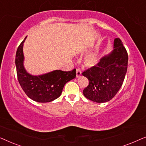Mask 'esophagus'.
<instances>
[{
    "instance_id": "esophagus-1",
    "label": "esophagus",
    "mask_w": 146,
    "mask_h": 146,
    "mask_svg": "<svg viewBox=\"0 0 146 146\" xmlns=\"http://www.w3.org/2000/svg\"><path fill=\"white\" fill-rule=\"evenodd\" d=\"M80 75H81L80 70L79 68H77L76 69V77L78 78V77L80 76Z\"/></svg>"
}]
</instances>
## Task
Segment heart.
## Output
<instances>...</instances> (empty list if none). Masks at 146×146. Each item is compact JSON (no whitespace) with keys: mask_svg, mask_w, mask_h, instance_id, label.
I'll return each mask as SVG.
<instances>
[{"mask_svg":"<svg viewBox=\"0 0 146 146\" xmlns=\"http://www.w3.org/2000/svg\"><path fill=\"white\" fill-rule=\"evenodd\" d=\"M98 61V58L96 52H95L89 54L84 58V64L88 67H92L97 64Z\"/></svg>","mask_w":146,"mask_h":146,"instance_id":"1","label":"heart"}]
</instances>
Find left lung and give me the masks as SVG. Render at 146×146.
Instances as JSON below:
<instances>
[{"label":"left lung","mask_w":146,"mask_h":146,"mask_svg":"<svg viewBox=\"0 0 146 146\" xmlns=\"http://www.w3.org/2000/svg\"><path fill=\"white\" fill-rule=\"evenodd\" d=\"M128 56L122 42L115 38L113 50L104 56L94 66L84 72L89 80L83 90L86 98L98 103L108 102L115 96L124 80Z\"/></svg>","instance_id":"obj_1"}]
</instances>
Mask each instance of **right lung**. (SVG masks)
<instances>
[{
	"label": "right lung",
	"instance_id": "obj_1",
	"mask_svg": "<svg viewBox=\"0 0 146 146\" xmlns=\"http://www.w3.org/2000/svg\"><path fill=\"white\" fill-rule=\"evenodd\" d=\"M21 43L16 53L15 64L19 84L26 94L37 102H50L61 95L63 88L68 82L76 78V69L64 72L56 70L39 76L29 74L24 67L23 44Z\"/></svg>",
	"mask_w": 146,
	"mask_h": 146
}]
</instances>
